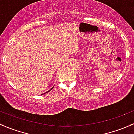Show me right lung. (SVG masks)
<instances>
[{
    "mask_svg": "<svg viewBox=\"0 0 134 134\" xmlns=\"http://www.w3.org/2000/svg\"><path fill=\"white\" fill-rule=\"evenodd\" d=\"M53 87H52V88H51V89H50V90H49V91H47V92H46V93H47V92H49V91H51V90H52V89H53ZM46 93H44V94H46Z\"/></svg>",
    "mask_w": 134,
    "mask_h": 134,
    "instance_id": "obj_1",
    "label": "right lung"
}]
</instances>
